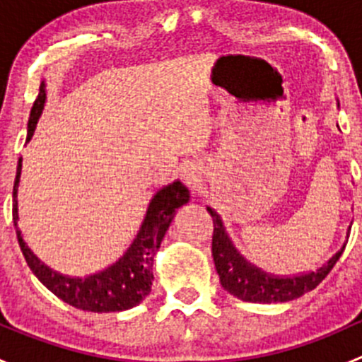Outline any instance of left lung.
I'll return each instance as SVG.
<instances>
[{
	"mask_svg": "<svg viewBox=\"0 0 362 362\" xmlns=\"http://www.w3.org/2000/svg\"><path fill=\"white\" fill-rule=\"evenodd\" d=\"M208 214L214 218V236H211V255H214L215 269L221 279V286L242 301L250 303H284L293 301L305 293L315 289L327 276V273L337 264L345 245L339 249L326 264L317 272L301 273L294 276H279L262 272L261 268L247 261L233 242L229 240L221 217L210 206Z\"/></svg>",
	"mask_w": 362,
	"mask_h": 362,
	"instance_id": "8db88e82",
	"label": "left lung"
}]
</instances>
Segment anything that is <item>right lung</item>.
Instances as JSON below:
<instances>
[{"instance_id": "add662e5", "label": "right lung", "mask_w": 362, "mask_h": 362, "mask_svg": "<svg viewBox=\"0 0 362 362\" xmlns=\"http://www.w3.org/2000/svg\"><path fill=\"white\" fill-rule=\"evenodd\" d=\"M45 82H42L40 83L38 98L33 103L31 113H29L25 141L31 140L33 134H35L36 124H38L40 115H42L43 107H45ZM21 170H23V158L19 159V164H17L16 182H13V226H17V221H19L17 191H19ZM189 198H191L189 189L180 180H175L160 187L152 196L144 222H141L136 236L129 243L126 252L110 266L86 276V279H73V276L52 272L49 266L43 264L33 254L31 249H28L23 236H21L19 228H17V240H19L25 262L36 275V279L50 293L63 299L64 303L75 306V308L94 313L122 312V310H129L133 306L140 305L145 296L151 293L152 280H154L152 264H154L156 252L159 250L160 242H163L164 235H166L168 228L173 221L177 208L189 203Z\"/></svg>"}]
</instances>
